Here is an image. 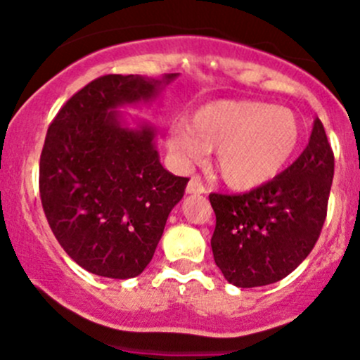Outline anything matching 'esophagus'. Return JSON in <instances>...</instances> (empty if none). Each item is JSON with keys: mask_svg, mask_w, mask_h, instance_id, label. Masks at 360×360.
<instances>
[{"mask_svg": "<svg viewBox=\"0 0 360 360\" xmlns=\"http://www.w3.org/2000/svg\"><path fill=\"white\" fill-rule=\"evenodd\" d=\"M206 187L201 184L198 176H192L187 184V194H205Z\"/></svg>", "mask_w": 360, "mask_h": 360, "instance_id": "34e87169", "label": "esophagus"}]
</instances>
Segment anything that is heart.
Listing matches in <instances>:
<instances>
[{
    "label": "heart",
    "instance_id": "1",
    "mask_svg": "<svg viewBox=\"0 0 360 360\" xmlns=\"http://www.w3.org/2000/svg\"><path fill=\"white\" fill-rule=\"evenodd\" d=\"M302 124L292 110L261 101L220 99L175 120L166 131V148L185 168L217 148L215 166L229 187L250 191L275 179L296 158Z\"/></svg>",
    "mask_w": 360,
    "mask_h": 360
}]
</instances>
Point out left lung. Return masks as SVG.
Here are the masks:
<instances>
[{"mask_svg": "<svg viewBox=\"0 0 360 360\" xmlns=\"http://www.w3.org/2000/svg\"><path fill=\"white\" fill-rule=\"evenodd\" d=\"M333 176L334 154L315 119L308 145L285 172L245 194H210L212 250L224 278L250 289L292 273L319 240Z\"/></svg>", "mask_w": 360, "mask_h": 360, "instance_id": "8db88e82", "label": "left lung"}]
</instances>
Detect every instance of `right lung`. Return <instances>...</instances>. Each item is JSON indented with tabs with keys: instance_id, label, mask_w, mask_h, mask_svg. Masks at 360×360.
Returning a JSON list of instances; mask_svg holds the SVG:
<instances>
[{
	"instance_id": "right-lung-1",
	"label": "right lung",
	"mask_w": 360,
	"mask_h": 360,
	"mask_svg": "<svg viewBox=\"0 0 360 360\" xmlns=\"http://www.w3.org/2000/svg\"><path fill=\"white\" fill-rule=\"evenodd\" d=\"M176 77H99L71 96L49 126L41 205L60 247L89 273L117 280L140 275L184 198L188 179L162 168L154 127H129L119 112L150 103Z\"/></svg>"
}]
</instances>
